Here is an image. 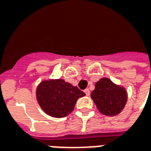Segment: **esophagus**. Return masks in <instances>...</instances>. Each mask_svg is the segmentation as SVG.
I'll return each instance as SVG.
<instances>
[{
  "label": "esophagus",
  "instance_id": "esophagus-1",
  "mask_svg": "<svg viewBox=\"0 0 151 151\" xmlns=\"http://www.w3.org/2000/svg\"><path fill=\"white\" fill-rule=\"evenodd\" d=\"M84 92H85V94H86V96H89V95H90V91H89V89H85V90H84Z\"/></svg>",
  "mask_w": 151,
  "mask_h": 151
}]
</instances>
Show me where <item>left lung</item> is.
I'll return each mask as SVG.
<instances>
[{"mask_svg": "<svg viewBox=\"0 0 151 151\" xmlns=\"http://www.w3.org/2000/svg\"><path fill=\"white\" fill-rule=\"evenodd\" d=\"M91 97L99 112L106 116L118 115L128 101L125 88L108 78H101L97 82Z\"/></svg>", "mask_w": 151, "mask_h": 151, "instance_id": "obj_1", "label": "left lung"}]
</instances>
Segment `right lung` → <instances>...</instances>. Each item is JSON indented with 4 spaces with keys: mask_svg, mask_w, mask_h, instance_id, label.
I'll list each match as a JSON object with an SVG mask.
<instances>
[{
    "mask_svg": "<svg viewBox=\"0 0 151 151\" xmlns=\"http://www.w3.org/2000/svg\"><path fill=\"white\" fill-rule=\"evenodd\" d=\"M85 95L77 86L62 79L43 80L36 89V99L42 109L55 118L70 114L77 100Z\"/></svg>",
    "mask_w": 151,
    "mask_h": 151,
    "instance_id": "obj_1",
    "label": "right lung"
}]
</instances>
